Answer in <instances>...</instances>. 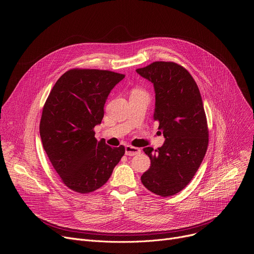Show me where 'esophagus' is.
I'll use <instances>...</instances> for the list:
<instances>
[{"label":"esophagus","instance_id":"esophagus-1","mask_svg":"<svg viewBox=\"0 0 254 254\" xmlns=\"http://www.w3.org/2000/svg\"><path fill=\"white\" fill-rule=\"evenodd\" d=\"M140 154V149L135 148V147H131V146H127L126 147V155L127 156H135Z\"/></svg>","mask_w":254,"mask_h":254}]
</instances>
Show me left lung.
Listing matches in <instances>:
<instances>
[{"label": "left lung", "instance_id": "left-lung-1", "mask_svg": "<svg viewBox=\"0 0 254 254\" xmlns=\"http://www.w3.org/2000/svg\"><path fill=\"white\" fill-rule=\"evenodd\" d=\"M154 84L156 107L165 142L155 152L144 148L150 169L140 177L151 192L172 196L182 191L195 176L208 147V127L199 88L189 72L174 62L157 61L135 70Z\"/></svg>", "mask_w": 254, "mask_h": 254}]
</instances>
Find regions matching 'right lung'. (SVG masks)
Listing matches in <instances>:
<instances>
[{
    "instance_id": "right-lung-1",
    "label": "right lung",
    "mask_w": 254,
    "mask_h": 254,
    "mask_svg": "<svg viewBox=\"0 0 254 254\" xmlns=\"http://www.w3.org/2000/svg\"><path fill=\"white\" fill-rule=\"evenodd\" d=\"M125 78L108 70L71 69L56 81L43 107L40 136L43 148L62 182L80 194L103 186L125 155L95 138L104 104Z\"/></svg>"
}]
</instances>
